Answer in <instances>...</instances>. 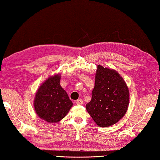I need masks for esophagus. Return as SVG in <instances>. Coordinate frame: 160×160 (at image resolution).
Listing matches in <instances>:
<instances>
[{
    "label": "esophagus",
    "mask_w": 160,
    "mask_h": 160,
    "mask_svg": "<svg viewBox=\"0 0 160 160\" xmlns=\"http://www.w3.org/2000/svg\"><path fill=\"white\" fill-rule=\"evenodd\" d=\"M76 104H78V105H82L83 104V100L82 99H79V100H77L76 101Z\"/></svg>",
    "instance_id": "obj_1"
}]
</instances>
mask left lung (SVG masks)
<instances>
[{
  "instance_id": "8db88e82",
  "label": "left lung",
  "mask_w": 160,
  "mask_h": 160,
  "mask_svg": "<svg viewBox=\"0 0 160 160\" xmlns=\"http://www.w3.org/2000/svg\"><path fill=\"white\" fill-rule=\"evenodd\" d=\"M92 98L86 108L96 123L107 127L116 123L127 113L128 89L120 75L113 69L98 65Z\"/></svg>"
}]
</instances>
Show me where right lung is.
Returning a JSON list of instances; mask_svg holds the SVG:
<instances>
[{"label": "right lung", "mask_w": 160, "mask_h": 160, "mask_svg": "<svg viewBox=\"0 0 160 160\" xmlns=\"http://www.w3.org/2000/svg\"><path fill=\"white\" fill-rule=\"evenodd\" d=\"M60 76L50 77L37 91L34 108L38 116L49 123L59 122L69 112L73 103L60 84Z\"/></svg>", "instance_id": "obj_1"}]
</instances>
